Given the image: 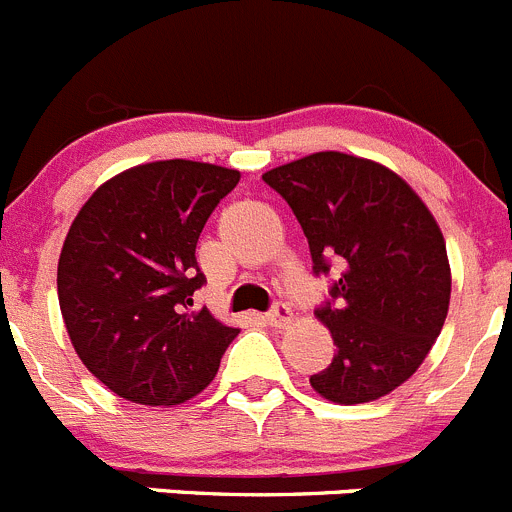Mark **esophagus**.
<instances>
[{
	"instance_id": "34e87169",
	"label": "esophagus",
	"mask_w": 512,
	"mask_h": 512,
	"mask_svg": "<svg viewBox=\"0 0 512 512\" xmlns=\"http://www.w3.org/2000/svg\"><path fill=\"white\" fill-rule=\"evenodd\" d=\"M265 321L275 328H285L290 321H293V310L288 308V303H275L265 313Z\"/></svg>"
}]
</instances>
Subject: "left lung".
Returning <instances> with one entry per match:
<instances>
[{
	"instance_id": "left-lung-1",
	"label": "left lung",
	"mask_w": 512,
	"mask_h": 512,
	"mask_svg": "<svg viewBox=\"0 0 512 512\" xmlns=\"http://www.w3.org/2000/svg\"><path fill=\"white\" fill-rule=\"evenodd\" d=\"M308 237L315 275L338 267L315 315L336 353L310 386L336 404L386 396L422 366L450 308V262L432 212L407 181L321 151L262 174Z\"/></svg>"
}]
</instances>
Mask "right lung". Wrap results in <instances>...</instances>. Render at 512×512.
I'll return each instance as SVG.
<instances>
[{
    "mask_svg": "<svg viewBox=\"0 0 512 512\" xmlns=\"http://www.w3.org/2000/svg\"><path fill=\"white\" fill-rule=\"evenodd\" d=\"M240 171L199 161H154L105 181L83 204L57 262L65 328L90 374L148 407L197 396L237 328L194 293L207 283L197 242Z\"/></svg>",
    "mask_w": 512,
    "mask_h": 512,
    "instance_id": "obj_1",
    "label": "right lung"
}]
</instances>
